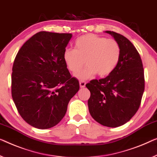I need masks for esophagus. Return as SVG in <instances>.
Instances as JSON below:
<instances>
[{
  "label": "esophagus",
  "mask_w": 157,
  "mask_h": 157,
  "mask_svg": "<svg viewBox=\"0 0 157 157\" xmlns=\"http://www.w3.org/2000/svg\"><path fill=\"white\" fill-rule=\"evenodd\" d=\"M85 85H86V82H83V81H80V82H79V86H80L81 88L85 87Z\"/></svg>",
  "instance_id": "34e87169"
}]
</instances>
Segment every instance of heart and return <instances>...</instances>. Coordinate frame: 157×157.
Wrapping results in <instances>:
<instances>
[{"label":"heart","mask_w":157,"mask_h":157,"mask_svg":"<svg viewBox=\"0 0 157 157\" xmlns=\"http://www.w3.org/2000/svg\"><path fill=\"white\" fill-rule=\"evenodd\" d=\"M120 44L115 39H106L94 34L83 35L77 39L74 50L66 49L63 58L67 69L75 76L86 79L97 74L99 77L109 75L116 68L121 58Z\"/></svg>","instance_id":"obj_1"}]
</instances>
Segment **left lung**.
Listing matches in <instances>:
<instances>
[{"instance_id": "left-lung-1", "label": "left lung", "mask_w": 157, "mask_h": 157, "mask_svg": "<svg viewBox=\"0 0 157 157\" xmlns=\"http://www.w3.org/2000/svg\"><path fill=\"white\" fill-rule=\"evenodd\" d=\"M105 32L120 44L121 58L108 76L86 85L91 93L88 107L97 122L116 128L128 122L139 109L144 90V69L138 51L127 38L114 32Z\"/></svg>"}]
</instances>
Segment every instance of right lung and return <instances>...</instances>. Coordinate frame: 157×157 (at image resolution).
<instances>
[{
	"label": "right lung",
	"instance_id": "1",
	"mask_svg": "<svg viewBox=\"0 0 157 157\" xmlns=\"http://www.w3.org/2000/svg\"><path fill=\"white\" fill-rule=\"evenodd\" d=\"M71 34L40 32L23 44L12 73V97L21 117L39 129L55 126L78 92L63 55Z\"/></svg>",
	"mask_w": 157,
	"mask_h": 157
}]
</instances>
